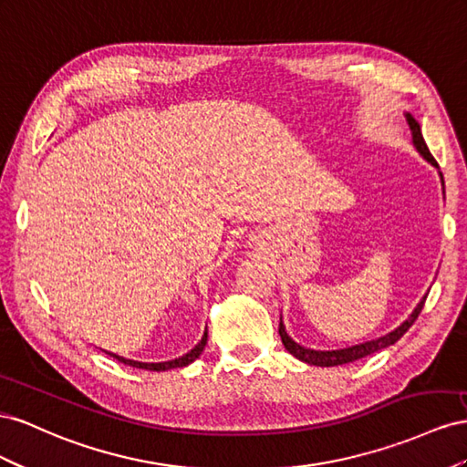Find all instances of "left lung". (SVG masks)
<instances>
[{"mask_svg":"<svg viewBox=\"0 0 467 467\" xmlns=\"http://www.w3.org/2000/svg\"><path fill=\"white\" fill-rule=\"evenodd\" d=\"M407 121H409V127H410V132H412V142H415L417 150H419L426 160H429V162H431L432 166L438 168V162L434 160V156L431 154L429 146H426V142H424V139H422V132H420L419 123H417L415 119H412L410 115H407ZM424 301H426V297L417 305V309L412 311V315L407 318V321H405L401 327H399V328H395L393 332H389V335H385V337L376 338V340H371V342H364V344L352 346V348H344V350L321 352V350L303 348V346H299L297 342H293V340L287 337V332H285L282 321H279V328H277V330H279V337H282V342H284V346H285V350H287L291 356H296L297 359H301V362H307V364H313V366H323V368H328V366H342V364H348V362H356V359H359V358H366L368 354H374V352H378V350H381V348H388V346L395 344V342H397L399 338H401V337L405 335V332L412 327V323L417 321L419 313H420L422 307H424Z\"/></svg>","mask_w":467,"mask_h":467,"instance_id":"obj_1","label":"left lung"}]
</instances>
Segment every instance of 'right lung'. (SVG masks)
Instances as JSON below:
<instances>
[{
    "instance_id": "obj_1",
    "label": "right lung",
    "mask_w": 467,
    "mask_h": 467,
    "mask_svg": "<svg viewBox=\"0 0 467 467\" xmlns=\"http://www.w3.org/2000/svg\"><path fill=\"white\" fill-rule=\"evenodd\" d=\"M205 344H207V330H205V335H203L202 342H199L192 352H188V354L182 356V358H178V359H171V362H160V364H144V362H135V359H125V358H121V356H115V354H111V352H108V354H109V356H113L115 359H119V362H121V364L130 366V368L150 369V371H166V369H171V368H183V366L192 364L193 359H195V358H199V354L203 352Z\"/></svg>"
}]
</instances>
